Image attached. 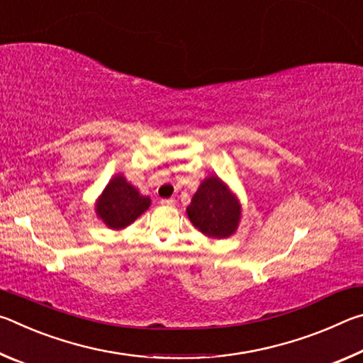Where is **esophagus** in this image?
<instances>
[{
    "instance_id": "1",
    "label": "esophagus",
    "mask_w": 363,
    "mask_h": 363,
    "mask_svg": "<svg viewBox=\"0 0 363 363\" xmlns=\"http://www.w3.org/2000/svg\"><path fill=\"white\" fill-rule=\"evenodd\" d=\"M160 203L164 205V206H176V200L174 199H163Z\"/></svg>"
}]
</instances>
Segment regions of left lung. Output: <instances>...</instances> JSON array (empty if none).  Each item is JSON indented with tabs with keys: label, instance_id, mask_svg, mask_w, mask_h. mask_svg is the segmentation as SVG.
<instances>
[{
	"label": "left lung",
	"instance_id": "obj_1",
	"mask_svg": "<svg viewBox=\"0 0 363 363\" xmlns=\"http://www.w3.org/2000/svg\"><path fill=\"white\" fill-rule=\"evenodd\" d=\"M186 211L195 229L218 240L233 235L242 220L240 200L219 176L200 182Z\"/></svg>",
	"mask_w": 363,
	"mask_h": 363
}]
</instances>
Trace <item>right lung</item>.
Here are the masks:
<instances>
[{"instance_id":"1","label":"right lung","mask_w":363,"mask_h":363,"mask_svg":"<svg viewBox=\"0 0 363 363\" xmlns=\"http://www.w3.org/2000/svg\"><path fill=\"white\" fill-rule=\"evenodd\" d=\"M150 203V196L139 194L123 174H115L97 196L94 211L97 219L108 229L121 230L149 210Z\"/></svg>"}]
</instances>
